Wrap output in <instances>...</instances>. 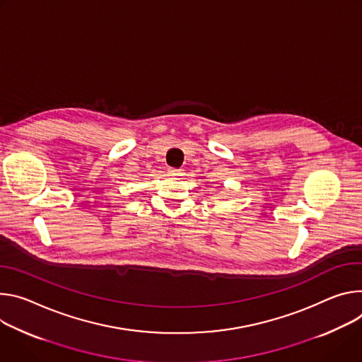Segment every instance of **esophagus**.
I'll list each match as a JSON object with an SVG mask.
<instances>
[{"instance_id": "34e87169", "label": "esophagus", "mask_w": 362, "mask_h": 362, "mask_svg": "<svg viewBox=\"0 0 362 362\" xmlns=\"http://www.w3.org/2000/svg\"><path fill=\"white\" fill-rule=\"evenodd\" d=\"M168 174L173 175V177H178V175H181V171L177 170V168H170V170H168Z\"/></svg>"}]
</instances>
